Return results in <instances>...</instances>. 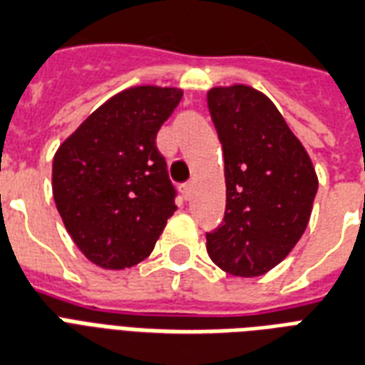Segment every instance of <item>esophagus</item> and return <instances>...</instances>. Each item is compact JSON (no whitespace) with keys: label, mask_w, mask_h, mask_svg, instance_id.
<instances>
[{"label":"esophagus","mask_w":365,"mask_h":365,"mask_svg":"<svg viewBox=\"0 0 365 365\" xmlns=\"http://www.w3.org/2000/svg\"><path fill=\"white\" fill-rule=\"evenodd\" d=\"M192 186H194L192 180H190V182H186V185H182V196H185L186 200L190 198V194H192Z\"/></svg>","instance_id":"34e87169"}]
</instances>
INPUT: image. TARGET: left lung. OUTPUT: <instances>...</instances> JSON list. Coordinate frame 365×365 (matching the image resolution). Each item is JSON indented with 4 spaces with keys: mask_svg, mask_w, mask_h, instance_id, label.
<instances>
[{
    "mask_svg": "<svg viewBox=\"0 0 365 365\" xmlns=\"http://www.w3.org/2000/svg\"><path fill=\"white\" fill-rule=\"evenodd\" d=\"M207 108L223 146L227 207L205 235L212 262L257 277L289 256L308 227L317 175L275 103L246 84L215 86Z\"/></svg>",
    "mask_w": 365,
    "mask_h": 365,
    "instance_id": "left-lung-1",
    "label": "left lung"
}]
</instances>
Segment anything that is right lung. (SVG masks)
<instances>
[{"label": "right lung", "mask_w": 365, "mask_h": 365, "mask_svg": "<svg viewBox=\"0 0 365 365\" xmlns=\"http://www.w3.org/2000/svg\"><path fill=\"white\" fill-rule=\"evenodd\" d=\"M180 98L182 90L169 86L123 90L53 155L57 212L78 250L103 269L146 259L177 210L155 136Z\"/></svg>", "instance_id": "add662e5"}]
</instances>
